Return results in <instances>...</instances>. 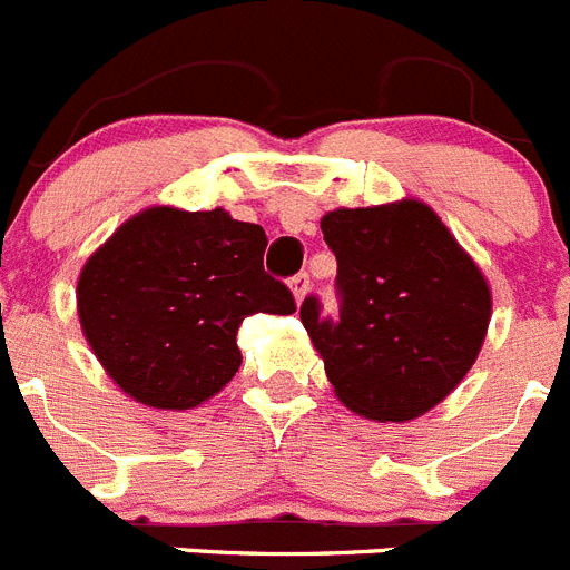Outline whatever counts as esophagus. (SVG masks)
<instances>
[{"label":"esophagus","mask_w":570,"mask_h":570,"mask_svg":"<svg viewBox=\"0 0 570 570\" xmlns=\"http://www.w3.org/2000/svg\"><path fill=\"white\" fill-rule=\"evenodd\" d=\"M308 288H311V276L305 274V271H299V274H296V276H291V291H294L296 302L305 299Z\"/></svg>","instance_id":"1"}]
</instances>
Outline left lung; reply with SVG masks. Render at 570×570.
Wrapping results in <instances>:
<instances>
[{
    "mask_svg": "<svg viewBox=\"0 0 570 570\" xmlns=\"http://www.w3.org/2000/svg\"><path fill=\"white\" fill-rule=\"evenodd\" d=\"M322 234L336 256L340 316L305 296L299 320L336 396L380 422H405L468 374L491 320V291L428 205L331 210Z\"/></svg>",
    "mask_w": 570,
    "mask_h": 570,
    "instance_id": "left-lung-1",
    "label": "left lung"
}]
</instances>
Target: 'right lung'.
I'll return each instance as SVG.
<instances>
[{
  "label": "right lung",
  "mask_w": 570,
  "mask_h": 570,
  "mask_svg": "<svg viewBox=\"0 0 570 570\" xmlns=\"http://www.w3.org/2000/svg\"><path fill=\"white\" fill-rule=\"evenodd\" d=\"M268 236L223 208H150L82 268L79 322L125 394L185 411L239 371L236 334L250 314H294L285 282L262 268Z\"/></svg>",
  "instance_id": "add662e5"
}]
</instances>
